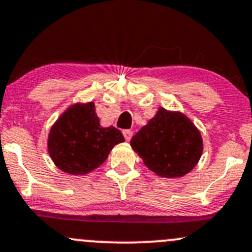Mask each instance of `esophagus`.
<instances>
[{
	"instance_id": "1",
	"label": "esophagus",
	"mask_w": 252,
	"mask_h": 252,
	"mask_svg": "<svg viewBox=\"0 0 252 252\" xmlns=\"http://www.w3.org/2000/svg\"><path fill=\"white\" fill-rule=\"evenodd\" d=\"M123 135H124V137H126V141H129V140L133 137V131H131L130 129H126V130H123Z\"/></svg>"
}]
</instances>
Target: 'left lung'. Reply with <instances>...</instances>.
Here are the masks:
<instances>
[{
    "label": "left lung",
    "mask_w": 252,
    "mask_h": 252,
    "mask_svg": "<svg viewBox=\"0 0 252 252\" xmlns=\"http://www.w3.org/2000/svg\"><path fill=\"white\" fill-rule=\"evenodd\" d=\"M130 146L148 169L161 177H181L199 160L203 141L198 129L180 112L159 108L131 137Z\"/></svg>",
    "instance_id": "left-lung-1"
}]
</instances>
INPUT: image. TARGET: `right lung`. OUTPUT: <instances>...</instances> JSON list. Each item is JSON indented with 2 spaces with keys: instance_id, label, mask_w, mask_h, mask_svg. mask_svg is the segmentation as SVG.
<instances>
[{
  "instance_id": "obj_1",
  "label": "right lung",
  "mask_w": 252,
  "mask_h": 252,
  "mask_svg": "<svg viewBox=\"0 0 252 252\" xmlns=\"http://www.w3.org/2000/svg\"><path fill=\"white\" fill-rule=\"evenodd\" d=\"M124 136L115 126L102 128L94 104L73 105L50 129L48 150L55 165L71 175L91 173L107 159Z\"/></svg>"
}]
</instances>
